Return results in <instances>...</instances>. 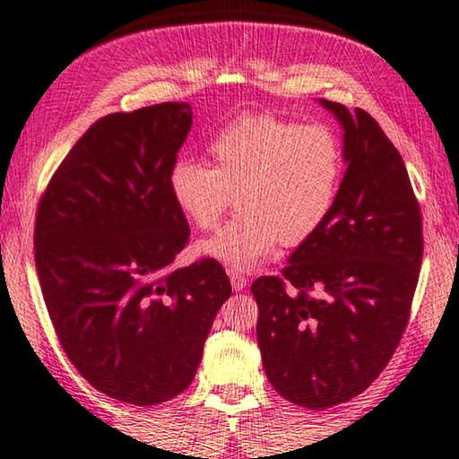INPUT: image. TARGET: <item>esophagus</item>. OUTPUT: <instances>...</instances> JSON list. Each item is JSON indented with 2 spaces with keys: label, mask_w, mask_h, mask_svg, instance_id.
Returning a JSON list of instances; mask_svg holds the SVG:
<instances>
[{
  "label": "esophagus",
  "mask_w": 459,
  "mask_h": 459,
  "mask_svg": "<svg viewBox=\"0 0 459 459\" xmlns=\"http://www.w3.org/2000/svg\"><path fill=\"white\" fill-rule=\"evenodd\" d=\"M229 278H230L232 290H235V292H241V290H245V288H247V283H249V280H247L245 275H241V273H235V272H229Z\"/></svg>",
  "instance_id": "obj_1"
}]
</instances>
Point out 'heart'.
I'll use <instances>...</instances> for the list:
<instances>
[{
  "label": "heart",
  "instance_id": "b5f03b06",
  "mask_svg": "<svg viewBox=\"0 0 459 459\" xmlns=\"http://www.w3.org/2000/svg\"><path fill=\"white\" fill-rule=\"evenodd\" d=\"M208 152L212 167L178 159L167 187L179 212L200 230L216 227L235 195L241 212L195 247L230 272H251L278 243L308 241L337 204L343 147L325 125L241 114L216 130Z\"/></svg>",
  "mask_w": 459,
  "mask_h": 459
}]
</instances>
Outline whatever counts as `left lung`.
<instances>
[{
  "label": "left lung",
  "mask_w": 459,
  "mask_h": 459,
  "mask_svg": "<svg viewBox=\"0 0 459 459\" xmlns=\"http://www.w3.org/2000/svg\"><path fill=\"white\" fill-rule=\"evenodd\" d=\"M343 128L347 171L323 229L281 275L251 292L267 380L298 406L325 411L361 394L409 323L423 261V222L400 152L377 122L321 100Z\"/></svg>",
  "instance_id": "obj_1"
}]
</instances>
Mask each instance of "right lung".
Wrapping results in <instances>:
<instances>
[{
	"label": "right lung",
	"mask_w": 459,
	"mask_h": 459,
	"mask_svg": "<svg viewBox=\"0 0 459 459\" xmlns=\"http://www.w3.org/2000/svg\"><path fill=\"white\" fill-rule=\"evenodd\" d=\"M190 128L186 101L104 116L36 210V272L61 347L93 388L136 406L190 386L232 294L214 259L173 267L190 227L167 173Z\"/></svg>",
	"instance_id": "obj_1"
}]
</instances>
